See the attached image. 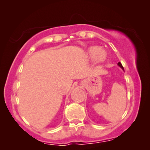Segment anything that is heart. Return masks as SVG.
<instances>
[{
    "mask_svg": "<svg viewBox=\"0 0 150 150\" xmlns=\"http://www.w3.org/2000/svg\"><path fill=\"white\" fill-rule=\"evenodd\" d=\"M88 55L92 59H96L98 62H103L106 58V54L104 51L98 47H93L88 51Z\"/></svg>",
    "mask_w": 150,
    "mask_h": 150,
    "instance_id": "obj_1",
    "label": "heart"
}]
</instances>
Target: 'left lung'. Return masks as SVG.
I'll list each match as a JSON object with an SVG mask.
<instances>
[{"mask_svg": "<svg viewBox=\"0 0 150 150\" xmlns=\"http://www.w3.org/2000/svg\"><path fill=\"white\" fill-rule=\"evenodd\" d=\"M117 64H118V66H120V67H121L122 69H123V67H122V65L121 63H120V62H118V63H117Z\"/></svg>", "mask_w": 150, "mask_h": 150, "instance_id": "left-lung-1", "label": "left lung"}]
</instances>
